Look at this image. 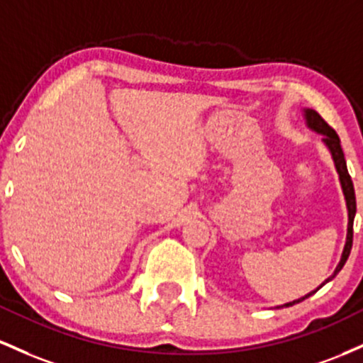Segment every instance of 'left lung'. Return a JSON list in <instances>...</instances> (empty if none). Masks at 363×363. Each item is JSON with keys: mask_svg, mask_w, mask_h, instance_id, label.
<instances>
[{"mask_svg": "<svg viewBox=\"0 0 363 363\" xmlns=\"http://www.w3.org/2000/svg\"><path fill=\"white\" fill-rule=\"evenodd\" d=\"M305 118H307L308 127L315 130V132L323 133L324 144L328 145L329 150H331L333 160H335V164H336V169H337V174H340L341 186H343V194H345V199H346V207H348V235H346V245H345L343 255H341V260H340V264H337L335 274H333L331 278L325 279V283H328V281H331L337 274V272L343 269L345 262L350 257V252H352V245H353V219H355V213H357L355 189H353L352 177H350L348 168H346L345 154H343V149H341L340 137H337V133L335 132V128L329 127V125L324 121V118L320 116L317 111H313V109H305ZM325 283H323V284H325ZM323 284H320V286L317 288V290H320V288H323ZM315 291L308 293V295H305V296H302V298H298V300H293V302L286 303V305H281V307H291V305L303 302L305 298L312 296Z\"/></svg>", "mask_w": 363, "mask_h": 363, "instance_id": "1", "label": "left lung"}]
</instances>
